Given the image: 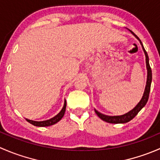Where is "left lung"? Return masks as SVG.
<instances>
[{
  "mask_svg": "<svg viewBox=\"0 0 160 160\" xmlns=\"http://www.w3.org/2000/svg\"><path fill=\"white\" fill-rule=\"evenodd\" d=\"M132 34L138 38V40L140 41V39L138 38V37L136 35L133 33L132 32ZM141 42V41H140ZM142 44V42H141ZM142 49L143 51H144L145 55H146V67H147V81H146V89H145V92L144 94H143L142 98L140 101V102L132 109V111H130L129 112L126 113V114H123V115H120V116H108V115H104V114H101L100 112H98V111L95 110V112L96 114H98V117L100 118L101 119H102L103 121L106 122H108V123H112V124H120V123H126V122H130L132 119H133L135 116L137 115L138 112L141 111V109L144 107L145 105L147 103L148 99H149V92H150V87H151V83H152V70H151V67L149 66V56H148L147 52H146V49H144L142 46Z\"/></svg>",
  "mask_w": 160,
  "mask_h": 160,
  "instance_id": "8db88e82",
  "label": "left lung"
}]
</instances>
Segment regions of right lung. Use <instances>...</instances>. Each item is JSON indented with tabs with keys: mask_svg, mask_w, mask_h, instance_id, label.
<instances>
[{
	"mask_svg": "<svg viewBox=\"0 0 160 160\" xmlns=\"http://www.w3.org/2000/svg\"><path fill=\"white\" fill-rule=\"evenodd\" d=\"M66 108H67V101H65L64 102V105L62 109L61 110L60 112L56 115L55 117H53L52 118L49 119V120H46V121H42V122H35V121H32V120H28V119H26V121L28 122H29L30 124L32 125H35V126H38V127H46V126H50V125H52L54 124L57 123L58 122L62 119V118L63 117L64 114H65V111H66Z\"/></svg>",
	"mask_w": 160,
	"mask_h": 160,
	"instance_id": "1",
	"label": "right lung"
}]
</instances>
